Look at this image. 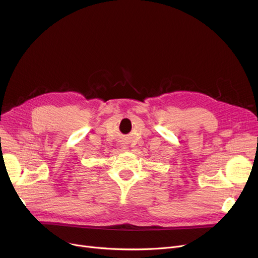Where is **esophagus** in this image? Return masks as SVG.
Segmentation results:
<instances>
[{
    "mask_svg": "<svg viewBox=\"0 0 258 258\" xmlns=\"http://www.w3.org/2000/svg\"><path fill=\"white\" fill-rule=\"evenodd\" d=\"M125 148H126V147H125Z\"/></svg>",
    "mask_w": 258,
    "mask_h": 258,
    "instance_id": "esophagus-1",
    "label": "esophagus"
}]
</instances>
